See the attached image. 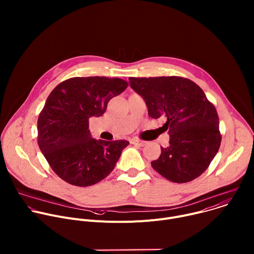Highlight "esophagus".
Masks as SVG:
<instances>
[{"label": "esophagus", "mask_w": 254, "mask_h": 254, "mask_svg": "<svg viewBox=\"0 0 254 254\" xmlns=\"http://www.w3.org/2000/svg\"><path fill=\"white\" fill-rule=\"evenodd\" d=\"M130 142H131L132 144H136V146H138V147H143L144 144L147 143V141L141 140V139H137V138H133V139H131V140H130Z\"/></svg>", "instance_id": "obj_1"}]
</instances>
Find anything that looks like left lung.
<instances>
[{"mask_svg":"<svg viewBox=\"0 0 254 254\" xmlns=\"http://www.w3.org/2000/svg\"><path fill=\"white\" fill-rule=\"evenodd\" d=\"M130 87L148 106L152 119L167 118L169 146L161 147L152 167L174 183H187L209 167L221 143L219 118L204 91L179 76L129 77Z\"/></svg>","mask_w":254,"mask_h":254,"instance_id":"obj_1","label":"left lung"}]
</instances>
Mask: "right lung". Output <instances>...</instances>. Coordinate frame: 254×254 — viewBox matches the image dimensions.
I'll return each mask as SVG.
<instances>
[{
	"label": "right lung",
	"mask_w": 254,
	"mask_h": 254,
	"mask_svg": "<svg viewBox=\"0 0 254 254\" xmlns=\"http://www.w3.org/2000/svg\"><path fill=\"white\" fill-rule=\"evenodd\" d=\"M127 82L103 76L73 77L58 84L39 115L38 144L55 174L79 187L94 185L116 167L127 140L91 137L89 119L101 117Z\"/></svg>",
	"instance_id": "add662e5"
}]
</instances>
